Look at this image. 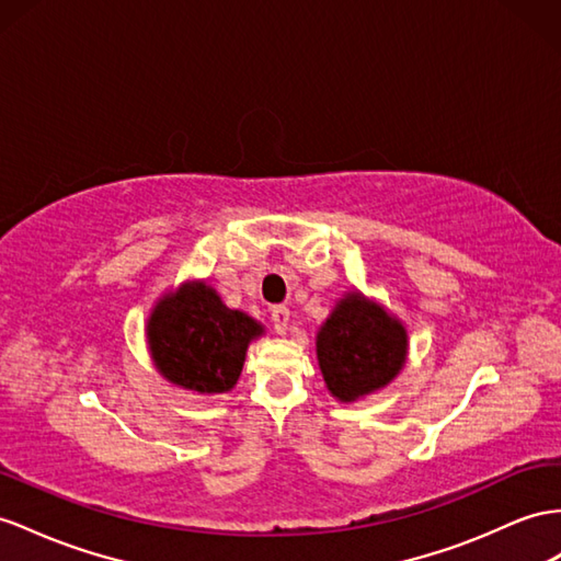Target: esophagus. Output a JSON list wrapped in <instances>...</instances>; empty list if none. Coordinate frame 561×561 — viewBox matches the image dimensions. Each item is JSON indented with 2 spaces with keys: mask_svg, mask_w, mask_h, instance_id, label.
<instances>
[{
  "mask_svg": "<svg viewBox=\"0 0 561 561\" xmlns=\"http://www.w3.org/2000/svg\"><path fill=\"white\" fill-rule=\"evenodd\" d=\"M289 308L286 306H275L272 308V327H275L277 334H286V329H289Z\"/></svg>",
  "mask_w": 561,
  "mask_h": 561,
  "instance_id": "obj_1",
  "label": "esophagus"
}]
</instances>
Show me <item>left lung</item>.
I'll return each mask as SVG.
<instances>
[{"mask_svg": "<svg viewBox=\"0 0 561 561\" xmlns=\"http://www.w3.org/2000/svg\"><path fill=\"white\" fill-rule=\"evenodd\" d=\"M405 324L357 289L336 300L314 336V353L327 391L355 403L386 389L408 363Z\"/></svg>", "mask_w": 561, "mask_h": 561, "instance_id": "obj_1", "label": "left lung"}]
</instances>
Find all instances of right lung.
I'll return each mask as SVG.
<instances>
[{
    "instance_id": "obj_1",
    "label": "right lung",
    "mask_w": 561,
    "mask_h": 561,
    "mask_svg": "<svg viewBox=\"0 0 561 561\" xmlns=\"http://www.w3.org/2000/svg\"><path fill=\"white\" fill-rule=\"evenodd\" d=\"M263 334L261 322L227 308L201 279L163 294L147 320V346L158 375L198 396L232 391L251 341Z\"/></svg>"
}]
</instances>
